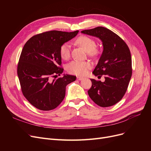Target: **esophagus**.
Returning <instances> with one entry per match:
<instances>
[{"label": "esophagus", "instance_id": "34e87169", "mask_svg": "<svg viewBox=\"0 0 151 151\" xmlns=\"http://www.w3.org/2000/svg\"><path fill=\"white\" fill-rule=\"evenodd\" d=\"M76 79H77L78 80L80 81V80H83V77H81V76H77V77H76Z\"/></svg>", "mask_w": 151, "mask_h": 151}]
</instances>
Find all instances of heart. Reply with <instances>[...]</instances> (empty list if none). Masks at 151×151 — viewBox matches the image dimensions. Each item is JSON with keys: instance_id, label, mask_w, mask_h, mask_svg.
Listing matches in <instances>:
<instances>
[{"instance_id": "1", "label": "heart", "mask_w": 151, "mask_h": 151, "mask_svg": "<svg viewBox=\"0 0 151 151\" xmlns=\"http://www.w3.org/2000/svg\"><path fill=\"white\" fill-rule=\"evenodd\" d=\"M76 42L81 45L91 56H96L99 54V50L96 47V43L92 38L83 35L78 38ZM70 44L69 43H63L60 48V54L62 58L63 59H68L70 56ZM91 67V63L89 62L73 60L67 64V70L71 74L84 75Z\"/></svg>"}]
</instances>
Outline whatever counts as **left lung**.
<instances>
[{"label": "left lung", "mask_w": 151, "mask_h": 151, "mask_svg": "<svg viewBox=\"0 0 151 151\" xmlns=\"http://www.w3.org/2000/svg\"><path fill=\"white\" fill-rule=\"evenodd\" d=\"M81 33L96 37L102 42L104 51L92 73L105 81L91 79L92 86L88 91L95 104L101 107L116 104L124 96L132 74V58L129 47L113 31L104 27L84 30Z\"/></svg>", "instance_id": "left-lung-1"}]
</instances>
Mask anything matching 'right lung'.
Listing matches in <instances>:
<instances>
[{
  "mask_svg": "<svg viewBox=\"0 0 151 151\" xmlns=\"http://www.w3.org/2000/svg\"><path fill=\"white\" fill-rule=\"evenodd\" d=\"M78 30L67 32L51 30L31 37L24 46L17 73L24 96L38 109L50 111L58 107L65 96L66 86L76 76L63 75L60 67V46L74 38Z\"/></svg>",
  "mask_w": 151,
  "mask_h": 151,
  "instance_id": "add662e5",
  "label": "right lung"
}]
</instances>
